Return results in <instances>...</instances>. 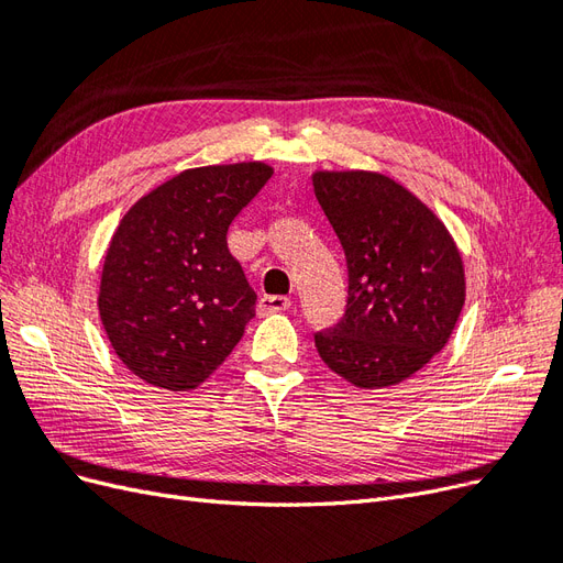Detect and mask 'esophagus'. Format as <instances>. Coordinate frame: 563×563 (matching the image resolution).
I'll use <instances>...</instances> for the list:
<instances>
[{
	"mask_svg": "<svg viewBox=\"0 0 563 563\" xmlns=\"http://www.w3.org/2000/svg\"><path fill=\"white\" fill-rule=\"evenodd\" d=\"M288 305H291V300L284 298V296H263L258 300V314H275V312H282V310H288Z\"/></svg>",
	"mask_w": 563,
	"mask_h": 563,
	"instance_id": "1",
	"label": "esophagus"
}]
</instances>
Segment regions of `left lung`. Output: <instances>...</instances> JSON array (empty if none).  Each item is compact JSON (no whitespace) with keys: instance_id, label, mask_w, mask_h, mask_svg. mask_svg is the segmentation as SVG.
Returning a JSON list of instances; mask_svg holds the SVG:
<instances>
[{"instance_id":"1","label":"left lung","mask_w":563,"mask_h":563,"mask_svg":"<svg viewBox=\"0 0 563 563\" xmlns=\"http://www.w3.org/2000/svg\"><path fill=\"white\" fill-rule=\"evenodd\" d=\"M314 195L347 263L345 314L314 333L340 378L391 387L449 343L465 269L444 223L404 185L371 172H317Z\"/></svg>"}]
</instances>
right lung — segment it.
Returning a JSON list of instances; mask_svg holds the SVG:
<instances>
[{
	"label": "right lung",
	"instance_id": "1",
	"mask_svg": "<svg viewBox=\"0 0 563 563\" xmlns=\"http://www.w3.org/2000/svg\"><path fill=\"white\" fill-rule=\"evenodd\" d=\"M269 178L263 162L187 168L122 218L98 310L117 356L141 380L195 389L242 340L255 291L228 249V228Z\"/></svg>",
	"mask_w": 563,
	"mask_h": 563
}]
</instances>
